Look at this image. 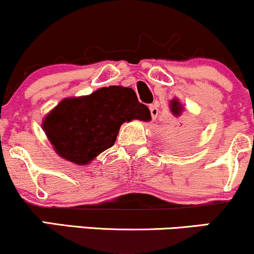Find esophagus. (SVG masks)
I'll list each match as a JSON object with an SVG mask.
<instances>
[{"label":"esophagus","mask_w":254,"mask_h":254,"mask_svg":"<svg viewBox=\"0 0 254 254\" xmlns=\"http://www.w3.org/2000/svg\"><path fill=\"white\" fill-rule=\"evenodd\" d=\"M157 104H151L149 105V110H150V115H151V118L155 119L157 117V115H159V109H157Z\"/></svg>","instance_id":"esophagus-1"}]
</instances>
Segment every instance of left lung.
<instances>
[{"mask_svg": "<svg viewBox=\"0 0 254 254\" xmlns=\"http://www.w3.org/2000/svg\"><path fill=\"white\" fill-rule=\"evenodd\" d=\"M170 106H171V111H172V113H173V116L179 117V116L182 115L184 109H183V105L179 103V100H178V99H173V100L171 101ZM183 135H188V132H184Z\"/></svg>", "mask_w": 254, "mask_h": 254, "instance_id": "left-lung-1", "label": "left lung"}]
</instances>
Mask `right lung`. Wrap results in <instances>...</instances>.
Listing matches in <instances>:
<instances>
[{"label": "right lung", "instance_id": "add662e5", "mask_svg": "<svg viewBox=\"0 0 254 254\" xmlns=\"http://www.w3.org/2000/svg\"><path fill=\"white\" fill-rule=\"evenodd\" d=\"M150 121V111L133 89L104 87L86 97L65 98L44 118L43 129L54 149L76 165H88L115 144L124 122Z\"/></svg>", "mask_w": 254, "mask_h": 254}]
</instances>
